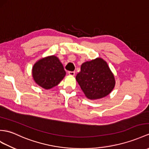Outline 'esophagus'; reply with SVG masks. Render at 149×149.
I'll use <instances>...</instances> for the list:
<instances>
[{
	"instance_id": "1",
	"label": "esophagus",
	"mask_w": 149,
	"mask_h": 149,
	"mask_svg": "<svg viewBox=\"0 0 149 149\" xmlns=\"http://www.w3.org/2000/svg\"><path fill=\"white\" fill-rule=\"evenodd\" d=\"M68 74L71 76H74L75 74V72L74 71H69Z\"/></svg>"
}]
</instances>
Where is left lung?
Instances as JSON below:
<instances>
[{
    "label": "left lung",
    "mask_w": 149,
    "mask_h": 149,
    "mask_svg": "<svg viewBox=\"0 0 149 149\" xmlns=\"http://www.w3.org/2000/svg\"><path fill=\"white\" fill-rule=\"evenodd\" d=\"M76 79L85 96L91 100L107 96L115 85L113 74L101 58L83 63Z\"/></svg>",
    "instance_id": "8db88e82"
}]
</instances>
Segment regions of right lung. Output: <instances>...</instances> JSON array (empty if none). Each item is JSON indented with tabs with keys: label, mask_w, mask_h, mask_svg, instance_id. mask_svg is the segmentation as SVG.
Returning a JSON list of instances; mask_svg holds the SVG:
<instances>
[{
	"label": "right lung",
	"mask_w": 149,
	"mask_h": 149,
	"mask_svg": "<svg viewBox=\"0 0 149 149\" xmlns=\"http://www.w3.org/2000/svg\"><path fill=\"white\" fill-rule=\"evenodd\" d=\"M33 77L38 85L50 89L59 84L66 74L59 59L52 56L40 59L33 68Z\"/></svg>",
	"instance_id": "obj_1"
}]
</instances>
